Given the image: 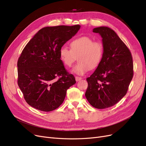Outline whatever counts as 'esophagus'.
<instances>
[{
    "label": "esophagus",
    "mask_w": 146,
    "mask_h": 146,
    "mask_svg": "<svg viewBox=\"0 0 146 146\" xmlns=\"http://www.w3.org/2000/svg\"><path fill=\"white\" fill-rule=\"evenodd\" d=\"M75 79H76V82H78V81H80L82 79V78L79 77V76H76Z\"/></svg>",
    "instance_id": "esophagus-1"
}]
</instances>
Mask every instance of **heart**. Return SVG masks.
I'll return each mask as SVG.
<instances>
[{"instance_id":"1","label":"heart","mask_w":146,"mask_h":146,"mask_svg":"<svg viewBox=\"0 0 146 146\" xmlns=\"http://www.w3.org/2000/svg\"><path fill=\"white\" fill-rule=\"evenodd\" d=\"M71 49L63 45L59 51L60 60L65 66L70 67L76 59L78 63L73 72L79 75L87 73L90 69H95L100 64L103 58L104 47L102 41L94 40L88 36L75 38L70 42Z\"/></svg>"}]
</instances>
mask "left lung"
I'll use <instances>...</instances> for the list:
<instances>
[{
    "label": "left lung",
    "instance_id": "8db88e82",
    "mask_svg": "<svg viewBox=\"0 0 146 146\" xmlns=\"http://www.w3.org/2000/svg\"><path fill=\"white\" fill-rule=\"evenodd\" d=\"M93 32L102 36L104 53L100 64L86 79L85 96L94 108L105 109L115 105L126 95L134 74L133 57L113 30L101 27Z\"/></svg>",
    "mask_w": 146,
    "mask_h": 146
}]
</instances>
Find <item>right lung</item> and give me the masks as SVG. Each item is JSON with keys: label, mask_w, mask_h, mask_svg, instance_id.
I'll return each instance as SVG.
<instances>
[{"label": "right lung", "mask_w": 146, "mask_h": 146, "mask_svg": "<svg viewBox=\"0 0 146 146\" xmlns=\"http://www.w3.org/2000/svg\"><path fill=\"white\" fill-rule=\"evenodd\" d=\"M80 25L48 27L26 45L18 60V84L25 101L50 112L63 102L67 90L76 83L59 56L60 48L78 33Z\"/></svg>", "instance_id": "1"}]
</instances>
